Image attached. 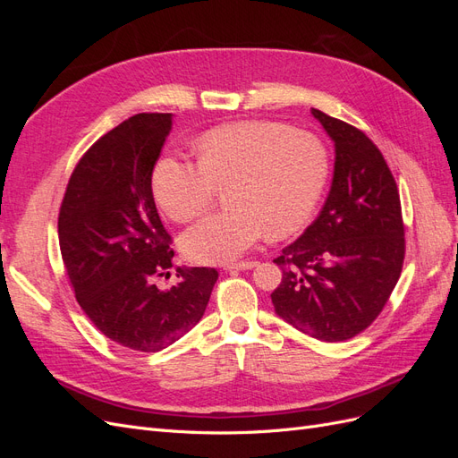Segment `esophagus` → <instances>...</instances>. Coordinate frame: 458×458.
Here are the masks:
<instances>
[{
  "mask_svg": "<svg viewBox=\"0 0 458 458\" xmlns=\"http://www.w3.org/2000/svg\"><path fill=\"white\" fill-rule=\"evenodd\" d=\"M258 266V261H239V263H227L224 266L225 271H248V269H254Z\"/></svg>",
  "mask_w": 458,
  "mask_h": 458,
  "instance_id": "obj_1",
  "label": "esophagus"
}]
</instances>
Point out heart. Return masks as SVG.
Here are the masks:
<instances>
[{"mask_svg": "<svg viewBox=\"0 0 458 458\" xmlns=\"http://www.w3.org/2000/svg\"><path fill=\"white\" fill-rule=\"evenodd\" d=\"M328 175L325 145L308 131L283 123L246 120L208 131L199 162L164 157L152 172V197L179 224L202 216L217 191H225L224 214L192 225L182 239L189 259L229 263L263 237L298 231L323 195Z\"/></svg>", "mask_w": 458, "mask_h": 458, "instance_id": "b5f03b06", "label": "heart"}]
</instances>
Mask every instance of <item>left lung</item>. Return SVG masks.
I'll list each match as a JSON object with an SVG mask.
<instances>
[{"label":"left lung","mask_w":458,"mask_h":458,"mask_svg":"<svg viewBox=\"0 0 458 458\" xmlns=\"http://www.w3.org/2000/svg\"><path fill=\"white\" fill-rule=\"evenodd\" d=\"M335 143V174L321 214L273 259L283 281L275 313L303 335L344 342L377 318L397 284L405 234L395 179L369 137L311 108Z\"/></svg>","instance_id":"8db88e82"}]
</instances>
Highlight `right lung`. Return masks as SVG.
Returning a JSON list of instances; mask_svg holds the SVG:
<instances>
[{"label": "right lung", "instance_id": "obj_1", "mask_svg": "<svg viewBox=\"0 0 458 458\" xmlns=\"http://www.w3.org/2000/svg\"><path fill=\"white\" fill-rule=\"evenodd\" d=\"M174 114H135L91 145L68 182L59 244L76 300L106 338L137 352H160L195 327L217 271L177 267L160 290L174 250L152 197V170Z\"/></svg>", "mask_w": 458, "mask_h": 458}]
</instances>
